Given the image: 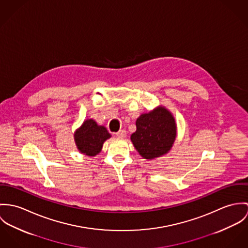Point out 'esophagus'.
<instances>
[{
    "label": "esophagus",
    "mask_w": 248,
    "mask_h": 248,
    "mask_svg": "<svg viewBox=\"0 0 248 248\" xmlns=\"http://www.w3.org/2000/svg\"><path fill=\"white\" fill-rule=\"evenodd\" d=\"M116 136L119 138H124L126 136V131L124 129H121L116 133Z\"/></svg>",
    "instance_id": "34e87169"
}]
</instances>
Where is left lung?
I'll list each match as a JSON object with an SVG mask.
<instances>
[{
  "label": "left lung",
  "instance_id": "left-lung-1",
  "mask_svg": "<svg viewBox=\"0 0 248 248\" xmlns=\"http://www.w3.org/2000/svg\"><path fill=\"white\" fill-rule=\"evenodd\" d=\"M136 131L131 140L139 154L147 160L167 153L176 138V124L170 112L158 108L141 114L136 121Z\"/></svg>",
  "mask_w": 248,
  "mask_h": 248
}]
</instances>
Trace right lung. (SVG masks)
Segmentation results:
<instances>
[{"label":"right lung","instance_id":"1","mask_svg":"<svg viewBox=\"0 0 248 248\" xmlns=\"http://www.w3.org/2000/svg\"><path fill=\"white\" fill-rule=\"evenodd\" d=\"M110 138L109 132L105 126H100L93 120H86L75 133V141L78 149L85 155H97L104 141Z\"/></svg>","mask_w":248,"mask_h":248}]
</instances>
